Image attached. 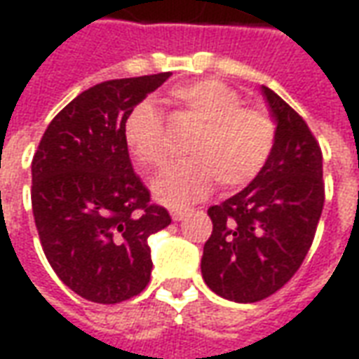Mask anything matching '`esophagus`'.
I'll list each match as a JSON object with an SVG mask.
<instances>
[{
	"label": "esophagus",
	"instance_id": "34e87169",
	"mask_svg": "<svg viewBox=\"0 0 359 359\" xmlns=\"http://www.w3.org/2000/svg\"><path fill=\"white\" fill-rule=\"evenodd\" d=\"M188 211H190V210H172L171 211L172 221H182V219L188 215Z\"/></svg>",
	"mask_w": 359,
	"mask_h": 359
}]
</instances>
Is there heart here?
<instances>
[{
    "label": "heart",
    "mask_w": 359,
    "mask_h": 359,
    "mask_svg": "<svg viewBox=\"0 0 359 359\" xmlns=\"http://www.w3.org/2000/svg\"><path fill=\"white\" fill-rule=\"evenodd\" d=\"M188 117L200 123L190 142V159L169 165L151 180L157 202L182 208L202 200L221 180L242 188L264 171L275 146V123L267 111L242 105V95L219 81H196L171 90ZM128 151L146 167L165 161L167 144L156 105L142 102L123 126Z\"/></svg>",
    "instance_id": "heart-1"
}]
</instances>
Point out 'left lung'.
<instances>
[{
  "label": "left lung",
  "mask_w": 359,
  "mask_h": 359,
  "mask_svg": "<svg viewBox=\"0 0 359 359\" xmlns=\"http://www.w3.org/2000/svg\"><path fill=\"white\" fill-rule=\"evenodd\" d=\"M277 123L264 171L208 215L202 277L226 300L252 304L275 294L300 269L325 202L323 156L306 121L262 86Z\"/></svg>",
  "instance_id": "8db88e82"
}]
</instances>
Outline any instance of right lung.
<instances>
[{
    "mask_svg": "<svg viewBox=\"0 0 359 359\" xmlns=\"http://www.w3.org/2000/svg\"><path fill=\"white\" fill-rule=\"evenodd\" d=\"M171 73L84 90L46 128L32 159V211L43 254L73 292L118 304L149 283L148 238L171 223L134 172L123 126Z\"/></svg>",
    "mask_w": 359,
    "mask_h": 359,
    "instance_id": "add662e5",
    "label": "right lung"
}]
</instances>
